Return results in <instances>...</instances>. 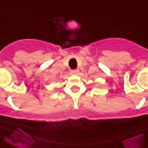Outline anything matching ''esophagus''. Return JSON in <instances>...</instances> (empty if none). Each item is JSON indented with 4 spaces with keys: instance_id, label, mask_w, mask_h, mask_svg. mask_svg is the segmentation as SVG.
<instances>
[{
    "instance_id": "1",
    "label": "esophagus",
    "mask_w": 148,
    "mask_h": 148,
    "mask_svg": "<svg viewBox=\"0 0 148 148\" xmlns=\"http://www.w3.org/2000/svg\"><path fill=\"white\" fill-rule=\"evenodd\" d=\"M78 72H79V71L77 69H75V70H73V71H71V73H72L73 74H77Z\"/></svg>"
}]
</instances>
